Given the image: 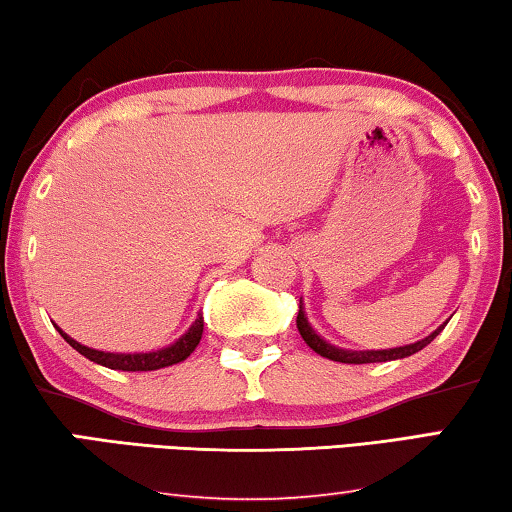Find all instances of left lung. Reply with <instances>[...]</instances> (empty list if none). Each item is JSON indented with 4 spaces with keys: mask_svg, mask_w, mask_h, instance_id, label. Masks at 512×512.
Here are the masks:
<instances>
[{
    "mask_svg": "<svg viewBox=\"0 0 512 512\" xmlns=\"http://www.w3.org/2000/svg\"><path fill=\"white\" fill-rule=\"evenodd\" d=\"M446 327L439 325L435 332L428 334L426 338H421V341L410 343V345H400V348H387V350H348V348H338V345H332L329 341H325L316 329L311 327L309 318H306V311H304V302L300 297V313H297V329H300L302 338L309 345L311 350H316L320 357H327L332 361H341V364H377V361H393V359H405V357H412L414 352H419L426 348V345L435 338L442 329Z\"/></svg>",
    "mask_w": 512,
    "mask_h": 512,
    "instance_id": "obj_1",
    "label": "left lung"
}]
</instances>
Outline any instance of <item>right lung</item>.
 <instances>
[{
	"mask_svg": "<svg viewBox=\"0 0 512 512\" xmlns=\"http://www.w3.org/2000/svg\"><path fill=\"white\" fill-rule=\"evenodd\" d=\"M57 332L64 336V341L70 345V348H75L80 355L96 361L100 366L112 368V371H160V368L180 364V361H185L192 355L203 334V316L199 313L192 325L187 327V332L180 338H176L174 343L151 352H105V350L89 348V345L75 341V338L68 336L61 327H57Z\"/></svg>",
	"mask_w": 512,
	"mask_h": 512,
	"instance_id": "add662e5",
	"label": "right lung"
}]
</instances>
